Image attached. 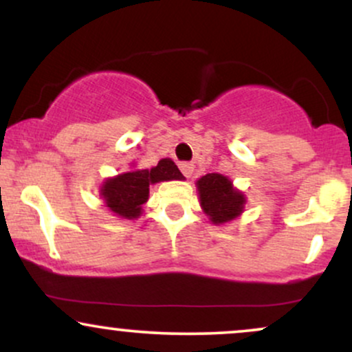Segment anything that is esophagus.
<instances>
[{"label":"esophagus","instance_id":"obj_1","mask_svg":"<svg viewBox=\"0 0 352 352\" xmlns=\"http://www.w3.org/2000/svg\"><path fill=\"white\" fill-rule=\"evenodd\" d=\"M180 170L185 177H187V179H190V177H192V173H193V165L188 164V162L180 164Z\"/></svg>","mask_w":352,"mask_h":352}]
</instances>
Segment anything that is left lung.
<instances>
[{"label":"left lung","instance_id":"obj_1","mask_svg":"<svg viewBox=\"0 0 352 352\" xmlns=\"http://www.w3.org/2000/svg\"><path fill=\"white\" fill-rule=\"evenodd\" d=\"M200 207L213 225H225L243 213L246 197L221 173H207L195 182Z\"/></svg>","mask_w":352,"mask_h":352}]
</instances>
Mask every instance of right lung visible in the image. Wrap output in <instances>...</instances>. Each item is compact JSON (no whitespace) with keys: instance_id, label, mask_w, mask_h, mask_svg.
<instances>
[{"instance_id":"obj_1","label":"right lung","mask_w":352,"mask_h":352,"mask_svg":"<svg viewBox=\"0 0 352 352\" xmlns=\"http://www.w3.org/2000/svg\"><path fill=\"white\" fill-rule=\"evenodd\" d=\"M184 179L172 159H162L152 168H132L116 177H109L100 184L99 197L104 201V207L114 213V217L134 220L142 215L151 185Z\"/></svg>"}]
</instances>
